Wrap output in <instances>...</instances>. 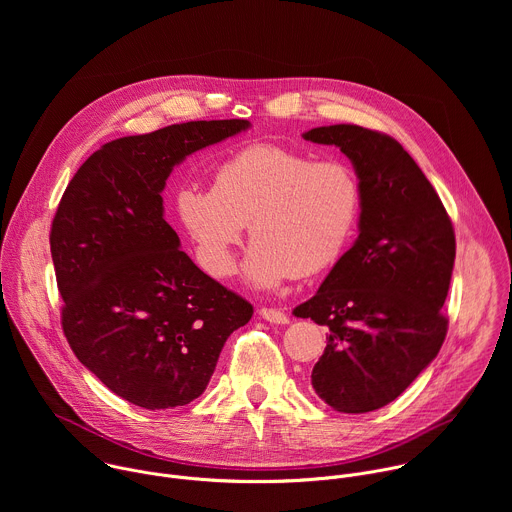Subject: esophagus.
<instances>
[{"mask_svg": "<svg viewBox=\"0 0 512 512\" xmlns=\"http://www.w3.org/2000/svg\"><path fill=\"white\" fill-rule=\"evenodd\" d=\"M259 316H261L263 320L271 322V324H287V322H289L287 314L281 312V310H275V308H261V310H259Z\"/></svg>", "mask_w": 512, "mask_h": 512, "instance_id": "obj_1", "label": "esophagus"}]
</instances>
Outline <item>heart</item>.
<instances>
[{"mask_svg": "<svg viewBox=\"0 0 512 512\" xmlns=\"http://www.w3.org/2000/svg\"><path fill=\"white\" fill-rule=\"evenodd\" d=\"M176 214L214 277L235 271V249L249 225L255 245L245 275L269 289L338 261L358 223L360 186L344 162H314L281 145L255 143L214 168L212 188H180Z\"/></svg>", "mask_w": 512, "mask_h": 512, "instance_id": "obj_1", "label": "heart"}]
</instances>
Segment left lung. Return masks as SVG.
I'll return each mask as SVG.
<instances>
[{
    "label": "left lung",
    "mask_w": 512,
    "mask_h": 512,
    "mask_svg": "<svg viewBox=\"0 0 512 512\" xmlns=\"http://www.w3.org/2000/svg\"><path fill=\"white\" fill-rule=\"evenodd\" d=\"M304 139L336 145L352 162L360 216L354 245L294 314L330 330L312 371L318 397L340 413H367L395 401L444 344L454 227L397 139L350 123Z\"/></svg>",
    "instance_id": "obj_1"
}]
</instances>
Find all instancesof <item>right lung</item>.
I'll return each mask as SVG.
<instances>
[{"mask_svg": "<svg viewBox=\"0 0 512 512\" xmlns=\"http://www.w3.org/2000/svg\"><path fill=\"white\" fill-rule=\"evenodd\" d=\"M247 119L188 121L101 145L68 182L50 231L62 330L115 395L170 409L200 397L253 306L200 271L164 221L174 166Z\"/></svg>", "mask_w": 512, "mask_h": 512, "instance_id": "add662e5", "label": "right lung"}]
</instances>
